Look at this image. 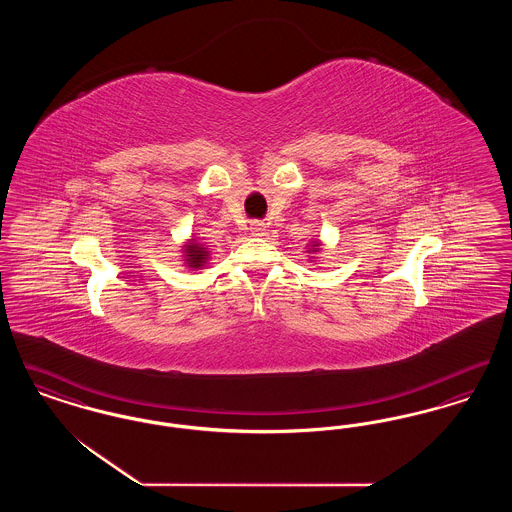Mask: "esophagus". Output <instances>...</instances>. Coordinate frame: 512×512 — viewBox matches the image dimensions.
<instances>
[{
    "instance_id": "34e87169",
    "label": "esophagus",
    "mask_w": 512,
    "mask_h": 512,
    "mask_svg": "<svg viewBox=\"0 0 512 512\" xmlns=\"http://www.w3.org/2000/svg\"><path fill=\"white\" fill-rule=\"evenodd\" d=\"M265 224L263 222H253V226H251V234L253 236H263L265 234Z\"/></svg>"
}]
</instances>
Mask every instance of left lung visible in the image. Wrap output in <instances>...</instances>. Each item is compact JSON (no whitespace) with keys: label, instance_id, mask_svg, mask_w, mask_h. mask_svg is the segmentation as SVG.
Returning a JSON list of instances; mask_svg holds the SVG:
<instances>
[{"label":"left lung","instance_id":"1","mask_svg":"<svg viewBox=\"0 0 512 512\" xmlns=\"http://www.w3.org/2000/svg\"><path fill=\"white\" fill-rule=\"evenodd\" d=\"M320 249H322V242H320V240H315V242H309V245H307V253H311V255H317ZM315 259H317V257H311V263H313Z\"/></svg>","mask_w":512,"mask_h":512}]
</instances>
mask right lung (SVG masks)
I'll return each mask as SVG.
<instances>
[{"label":"right lung","mask_w":512,"mask_h":512,"mask_svg":"<svg viewBox=\"0 0 512 512\" xmlns=\"http://www.w3.org/2000/svg\"><path fill=\"white\" fill-rule=\"evenodd\" d=\"M182 259H184V265L190 270H201L207 267V261L211 259V251L203 242H197L192 238L182 245Z\"/></svg>","instance_id":"obj_1"}]
</instances>
